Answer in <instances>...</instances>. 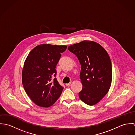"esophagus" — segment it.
Here are the masks:
<instances>
[{"label":"esophagus","mask_w":135,"mask_h":135,"mask_svg":"<svg viewBox=\"0 0 135 135\" xmlns=\"http://www.w3.org/2000/svg\"><path fill=\"white\" fill-rule=\"evenodd\" d=\"M71 84V82H70L69 83H66V84H65V85L68 86H69Z\"/></svg>","instance_id":"esophagus-1"}]
</instances>
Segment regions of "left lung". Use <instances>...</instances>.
Listing matches in <instances>:
<instances>
[{"label": "left lung", "instance_id": "left-lung-1", "mask_svg": "<svg viewBox=\"0 0 135 135\" xmlns=\"http://www.w3.org/2000/svg\"><path fill=\"white\" fill-rule=\"evenodd\" d=\"M77 57L81 65L80 81L83 89L79 97L85 103L93 105L108 93L111 85L112 68L105 49L96 42L83 40L68 47Z\"/></svg>", "mask_w": 135, "mask_h": 135}]
</instances>
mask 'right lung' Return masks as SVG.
<instances>
[{"label":"right lung","mask_w":135,"mask_h":135,"mask_svg":"<svg viewBox=\"0 0 135 135\" xmlns=\"http://www.w3.org/2000/svg\"><path fill=\"white\" fill-rule=\"evenodd\" d=\"M65 45L41 44L30 51L26 58L22 72L24 90L37 105L48 108L61 95L63 87L58 83L55 69L61 53L66 49Z\"/></svg>","instance_id":"1"}]
</instances>
